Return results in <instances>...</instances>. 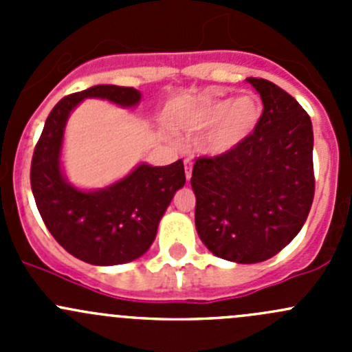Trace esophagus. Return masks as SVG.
Segmentation results:
<instances>
[{
	"label": "esophagus",
	"instance_id": "34e87169",
	"mask_svg": "<svg viewBox=\"0 0 352 352\" xmlns=\"http://www.w3.org/2000/svg\"><path fill=\"white\" fill-rule=\"evenodd\" d=\"M184 168H186L187 180H190V177H192V160H184Z\"/></svg>",
	"mask_w": 352,
	"mask_h": 352
}]
</instances>
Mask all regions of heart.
Masks as SVG:
<instances>
[{
    "instance_id": "heart-1",
    "label": "heart",
    "mask_w": 352,
    "mask_h": 352,
    "mask_svg": "<svg viewBox=\"0 0 352 352\" xmlns=\"http://www.w3.org/2000/svg\"><path fill=\"white\" fill-rule=\"evenodd\" d=\"M262 104L255 95L236 98L202 97L180 117V129L189 134L208 131L202 148L209 155H226L243 143L257 129Z\"/></svg>"
}]
</instances>
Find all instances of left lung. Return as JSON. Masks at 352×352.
I'll return each instance as SVG.
<instances>
[{
    "instance_id": "obj_1",
    "label": "left lung",
    "mask_w": 352,
    "mask_h": 352,
    "mask_svg": "<svg viewBox=\"0 0 352 352\" xmlns=\"http://www.w3.org/2000/svg\"><path fill=\"white\" fill-rule=\"evenodd\" d=\"M247 81L264 104L257 129L230 153L199 156L190 179L199 239L239 264L281 252L307 221L315 194L310 116L272 81Z\"/></svg>"
}]
</instances>
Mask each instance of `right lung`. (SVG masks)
I'll list each match as a JSON object with an SVG mask.
<instances>
[{
    "mask_svg": "<svg viewBox=\"0 0 352 352\" xmlns=\"http://www.w3.org/2000/svg\"><path fill=\"white\" fill-rule=\"evenodd\" d=\"M85 98L133 107L141 94L133 87L97 85L61 98L35 144L32 192L45 226L66 252L94 265L126 264L153 243L163 212L186 184L184 163H141L122 180L100 190H80L67 184L59 160L65 126L71 110Z\"/></svg>",
    "mask_w": 352,
    "mask_h": 352,
    "instance_id": "right-lung-1",
    "label": "right lung"
}]
</instances>
